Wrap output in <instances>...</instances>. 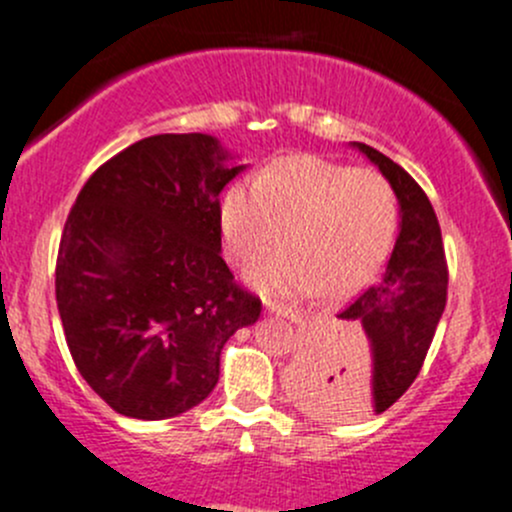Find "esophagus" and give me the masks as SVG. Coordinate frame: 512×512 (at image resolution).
Segmentation results:
<instances>
[{
  "instance_id": "34e87169",
  "label": "esophagus",
  "mask_w": 512,
  "mask_h": 512,
  "mask_svg": "<svg viewBox=\"0 0 512 512\" xmlns=\"http://www.w3.org/2000/svg\"><path fill=\"white\" fill-rule=\"evenodd\" d=\"M266 311L273 313V316L288 318V321H293V323H298L303 318L301 311H293V308L283 306V303H276V301H266Z\"/></svg>"
}]
</instances>
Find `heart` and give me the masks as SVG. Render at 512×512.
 I'll return each instance as SVG.
<instances>
[{
  "label": "heart",
  "instance_id": "1",
  "mask_svg": "<svg viewBox=\"0 0 512 512\" xmlns=\"http://www.w3.org/2000/svg\"><path fill=\"white\" fill-rule=\"evenodd\" d=\"M221 234L234 261L254 266L281 241L288 246L256 273L263 288L328 296L366 281L393 244L398 199L386 176L318 156H286L234 184L221 201Z\"/></svg>",
  "mask_w": 512,
  "mask_h": 512
}]
</instances>
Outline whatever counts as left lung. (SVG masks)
Masks as SVG:
<instances>
[{
	"instance_id": "8db88e82",
	"label": "left lung",
	"mask_w": 512,
	"mask_h": 512,
	"mask_svg": "<svg viewBox=\"0 0 512 512\" xmlns=\"http://www.w3.org/2000/svg\"><path fill=\"white\" fill-rule=\"evenodd\" d=\"M393 186L401 206V231L378 283L358 293L338 318L361 341L366 366L338 363V373H308L303 403L331 418L383 413L411 388L435 336L448 298V263L438 216L426 191L406 169L368 144L353 141ZM331 368V366H328Z\"/></svg>"
}]
</instances>
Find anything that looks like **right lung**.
<instances>
[{"instance_id":"right-lung-1","label":"right lung","mask_w":512,"mask_h":512,"mask_svg":"<svg viewBox=\"0 0 512 512\" xmlns=\"http://www.w3.org/2000/svg\"><path fill=\"white\" fill-rule=\"evenodd\" d=\"M246 166L209 134H159L101 164L57 256L69 353L116 413L164 421L219 383L221 348L261 301L221 258L219 194Z\"/></svg>"}]
</instances>
